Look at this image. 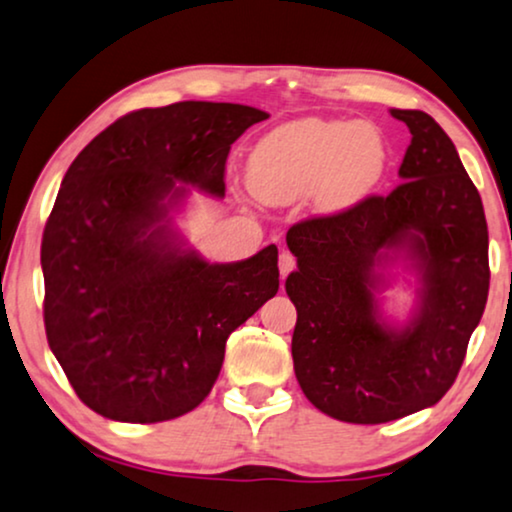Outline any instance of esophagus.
<instances>
[{
	"mask_svg": "<svg viewBox=\"0 0 512 512\" xmlns=\"http://www.w3.org/2000/svg\"><path fill=\"white\" fill-rule=\"evenodd\" d=\"M278 269H281V276L285 278L290 274L292 269H295V257L290 255V252H281V257H278Z\"/></svg>",
	"mask_w": 512,
	"mask_h": 512,
	"instance_id": "obj_1",
	"label": "esophagus"
}]
</instances>
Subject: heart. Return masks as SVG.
Instances as JSON below:
<instances>
[{
  "instance_id": "b5f03b06",
  "label": "heart",
  "mask_w": 512,
  "mask_h": 512,
  "mask_svg": "<svg viewBox=\"0 0 512 512\" xmlns=\"http://www.w3.org/2000/svg\"><path fill=\"white\" fill-rule=\"evenodd\" d=\"M386 163V138L370 121L306 117L257 140L248 187L269 206H288L309 194L318 213H342L379 185Z\"/></svg>"
}]
</instances>
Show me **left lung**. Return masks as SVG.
Returning <instances> with one entry per match:
<instances>
[{
	"instance_id": "8db88e82",
	"label": "left lung",
	"mask_w": 512,
	"mask_h": 512,
	"mask_svg": "<svg viewBox=\"0 0 512 512\" xmlns=\"http://www.w3.org/2000/svg\"><path fill=\"white\" fill-rule=\"evenodd\" d=\"M412 133L386 196L292 224L297 309L292 363L311 405L349 424H386L438 403L454 384L489 292L482 199L438 121L391 109ZM405 256L420 276L403 328L380 318L376 271Z\"/></svg>"
}]
</instances>
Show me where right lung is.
Instances as JSON below:
<instances>
[{"instance_id":"obj_1","label":"right lung","mask_w":512,"mask_h":512,"mask_svg":"<svg viewBox=\"0 0 512 512\" xmlns=\"http://www.w3.org/2000/svg\"><path fill=\"white\" fill-rule=\"evenodd\" d=\"M267 112L187 100L107 126L67 168L42 238L53 356L93 412L156 424L213 388L231 332L278 292V248L210 264L170 210L190 187L224 196L229 149Z\"/></svg>"}]
</instances>
